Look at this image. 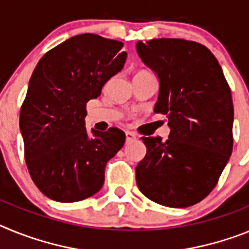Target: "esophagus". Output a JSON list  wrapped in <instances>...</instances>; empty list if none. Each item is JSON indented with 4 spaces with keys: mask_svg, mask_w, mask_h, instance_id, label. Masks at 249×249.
<instances>
[{
    "mask_svg": "<svg viewBox=\"0 0 249 249\" xmlns=\"http://www.w3.org/2000/svg\"><path fill=\"white\" fill-rule=\"evenodd\" d=\"M125 138H126V142H133L137 139V135L131 131H125Z\"/></svg>",
    "mask_w": 249,
    "mask_h": 249,
    "instance_id": "34e87169",
    "label": "esophagus"
}]
</instances>
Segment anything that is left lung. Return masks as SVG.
<instances>
[{
	"label": "left lung",
	"instance_id": "1",
	"mask_svg": "<svg viewBox=\"0 0 249 249\" xmlns=\"http://www.w3.org/2000/svg\"><path fill=\"white\" fill-rule=\"evenodd\" d=\"M142 61L159 81L154 111L166 115L170 133L142 137L146 154L137 165V184L158 204L185 208L217 184L233 149V101L215 56L181 38L137 42Z\"/></svg>",
	"mask_w": 249,
	"mask_h": 249
}]
</instances>
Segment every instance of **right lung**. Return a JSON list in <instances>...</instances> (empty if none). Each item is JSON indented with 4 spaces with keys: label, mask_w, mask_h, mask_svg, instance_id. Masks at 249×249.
<instances>
[{
    "label": "right lung",
    "mask_w": 249,
    "mask_h": 249,
    "mask_svg": "<svg viewBox=\"0 0 249 249\" xmlns=\"http://www.w3.org/2000/svg\"><path fill=\"white\" fill-rule=\"evenodd\" d=\"M123 46L98 35H76L45 53L32 72L20 131L30 176L50 199L72 203L98 193L105 165L124 145L120 129L85 125L88 101L124 68Z\"/></svg>",
    "instance_id": "right-lung-1"
}]
</instances>
